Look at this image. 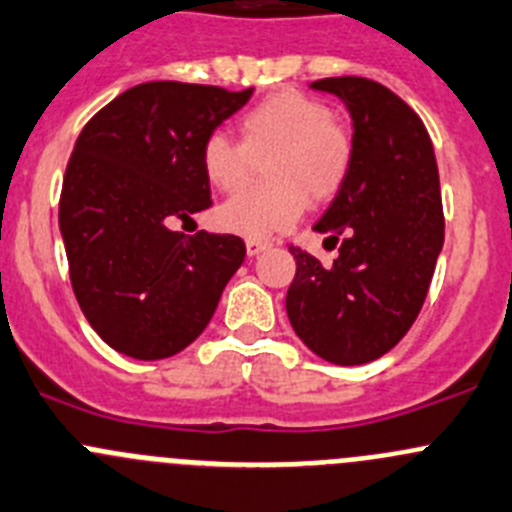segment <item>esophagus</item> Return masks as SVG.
<instances>
[{"instance_id": "obj_1", "label": "esophagus", "mask_w": 512, "mask_h": 512, "mask_svg": "<svg viewBox=\"0 0 512 512\" xmlns=\"http://www.w3.org/2000/svg\"><path fill=\"white\" fill-rule=\"evenodd\" d=\"M245 247H247V255L255 257V255H260V252H265L267 247H270V242H262V240H247V242H245Z\"/></svg>"}]
</instances>
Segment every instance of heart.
I'll use <instances>...</instances> for the list:
<instances>
[{
    "label": "heart",
    "mask_w": 512,
    "mask_h": 512,
    "mask_svg": "<svg viewBox=\"0 0 512 512\" xmlns=\"http://www.w3.org/2000/svg\"><path fill=\"white\" fill-rule=\"evenodd\" d=\"M240 145L210 135L200 165L217 192L235 195L250 182L252 160H265L267 185L225 202L217 225L250 240L290 227L305 212L307 197L330 200L350 175L352 140L320 99L300 92H277L237 119Z\"/></svg>",
    "instance_id": "obj_1"
}]
</instances>
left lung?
I'll list each match as a JSON object with an SVG mask.
<instances>
[{
  "mask_svg": "<svg viewBox=\"0 0 512 512\" xmlns=\"http://www.w3.org/2000/svg\"><path fill=\"white\" fill-rule=\"evenodd\" d=\"M310 87L345 102L352 165L315 225L337 257L322 265L292 245L285 307L315 355L362 365L403 340L428 295L445 240L438 162L423 119L380 82L327 77Z\"/></svg>",
  "mask_w": 512,
  "mask_h": 512,
  "instance_id": "left-lung-1",
  "label": "left lung"
}]
</instances>
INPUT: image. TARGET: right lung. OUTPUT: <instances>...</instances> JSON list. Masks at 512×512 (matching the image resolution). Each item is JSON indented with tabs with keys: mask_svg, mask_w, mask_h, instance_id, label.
I'll use <instances>...</instances> for the list:
<instances>
[{
	"mask_svg": "<svg viewBox=\"0 0 512 512\" xmlns=\"http://www.w3.org/2000/svg\"><path fill=\"white\" fill-rule=\"evenodd\" d=\"M250 97L252 87L137 84L74 142L59 197L69 280L89 325L122 355L185 350L245 260L237 235L187 237L170 225L212 205L202 145Z\"/></svg>",
	"mask_w": 512,
	"mask_h": 512,
	"instance_id": "1",
	"label": "right lung"
}]
</instances>
